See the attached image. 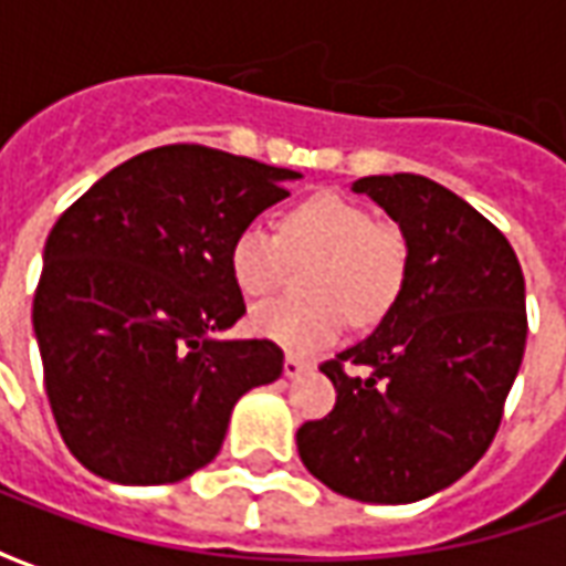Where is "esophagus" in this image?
<instances>
[{
	"instance_id": "esophagus-1",
	"label": "esophagus",
	"mask_w": 566,
	"mask_h": 566,
	"mask_svg": "<svg viewBox=\"0 0 566 566\" xmlns=\"http://www.w3.org/2000/svg\"><path fill=\"white\" fill-rule=\"evenodd\" d=\"M306 369H308L306 360H300V357H294V355L284 357V376H287V379H296V376H303Z\"/></svg>"
}]
</instances>
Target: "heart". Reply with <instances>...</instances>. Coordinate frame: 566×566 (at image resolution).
Wrapping results in <instances>:
<instances>
[{
    "mask_svg": "<svg viewBox=\"0 0 566 566\" xmlns=\"http://www.w3.org/2000/svg\"><path fill=\"white\" fill-rule=\"evenodd\" d=\"M306 260H315L308 300H272L251 312V331L294 355L327 348L348 315L355 324L379 321L403 291L409 251L397 227L336 193L294 206L279 233L248 223L230 245V272L245 296H270Z\"/></svg>",
    "mask_w": 566,
    "mask_h": 566,
    "instance_id": "b5f03b06",
    "label": "heart"
}]
</instances>
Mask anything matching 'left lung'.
Masks as SVG:
<instances>
[{"instance_id":"8db88e82","label":"left lung","mask_w":566,"mask_h":566,"mask_svg":"<svg viewBox=\"0 0 566 566\" xmlns=\"http://www.w3.org/2000/svg\"><path fill=\"white\" fill-rule=\"evenodd\" d=\"M352 190L400 223L409 266L373 336L321 364L336 406L296 430V449L343 497L416 503L473 470L497 433L527 339L524 275L506 235L424 175Z\"/></svg>"}]
</instances>
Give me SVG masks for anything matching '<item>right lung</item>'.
<instances>
[{"mask_svg":"<svg viewBox=\"0 0 566 566\" xmlns=\"http://www.w3.org/2000/svg\"><path fill=\"white\" fill-rule=\"evenodd\" d=\"M294 169L163 145L75 199L44 242L32 327L60 437L91 473L166 485L214 461L235 400L282 376L270 339H218L245 315L242 227Z\"/></svg>","mask_w":566,"mask_h":566,"instance_id":"add662e5","label":"right lung"}]
</instances>
